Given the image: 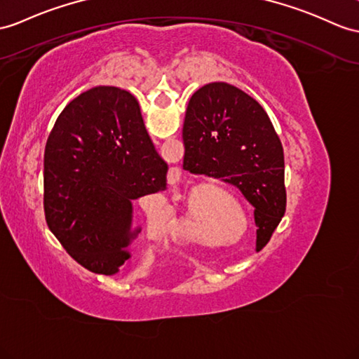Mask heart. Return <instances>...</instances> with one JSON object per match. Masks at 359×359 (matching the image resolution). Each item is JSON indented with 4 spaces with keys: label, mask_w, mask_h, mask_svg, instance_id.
I'll use <instances>...</instances> for the list:
<instances>
[{
    "label": "heart",
    "mask_w": 359,
    "mask_h": 359,
    "mask_svg": "<svg viewBox=\"0 0 359 359\" xmlns=\"http://www.w3.org/2000/svg\"><path fill=\"white\" fill-rule=\"evenodd\" d=\"M222 198L229 199V195H226L225 191H222ZM189 224H195V219L191 216H189V213H186L184 216H181L180 219L177 221V226H175L173 231H172L173 236H175V238L182 239L186 242H199L201 239H203V234H199L191 229H189ZM152 225L155 226V229H158V222L154 221Z\"/></svg>",
    "instance_id": "1"
}]
</instances>
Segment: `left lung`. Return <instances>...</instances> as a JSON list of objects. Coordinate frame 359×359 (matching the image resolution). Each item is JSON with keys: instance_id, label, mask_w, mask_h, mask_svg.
Segmentation results:
<instances>
[{"instance_id": "left-lung-1", "label": "left lung", "mask_w": 359, "mask_h": 359, "mask_svg": "<svg viewBox=\"0 0 359 359\" xmlns=\"http://www.w3.org/2000/svg\"><path fill=\"white\" fill-rule=\"evenodd\" d=\"M182 140V168L238 187L255 207L256 242H268L285 215L286 189L283 147L265 109L230 83H207L189 100Z\"/></svg>"}]
</instances>
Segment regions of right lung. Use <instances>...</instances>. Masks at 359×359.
Masks as SVG:
<instances>
[{"label": "right lung", "mask_w": 359, "mask_h": 359, "mask_svg": "<svg viewBox=\"0 0 359 359\" xmlns=\"http://www.w3.org/2000/svg\"><path fill=\"white\" fill-rule=\"evenodd\" d=\"M140 104L117 86H95L59 114L43 156L46 221L77 264L114 276L130 257L134 201L165 189Z\"/></svg>", "instance_id": "right-lung-1"}]
</instances>
